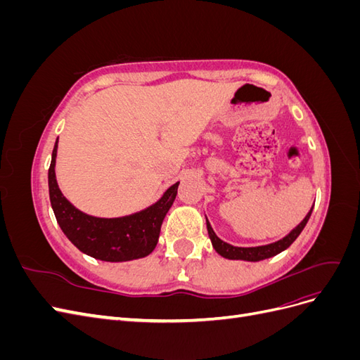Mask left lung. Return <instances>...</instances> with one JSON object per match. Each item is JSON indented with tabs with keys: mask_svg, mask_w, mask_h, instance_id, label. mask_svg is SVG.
Segmentation results:
<instances>
[{
	"mask_svg": "<svg viewBox=\"0 0 360 360\" xmlns=\"http://www.w3.org/2000/svg\"><path fill=\"white\" fill-rule=\"evenodd\" d=\"M314 205L311 207V210L308 212V214L304 216V219L296 226L292 228V230L285 236L282 237L281 240L275 242V243H269L264 246H255V248H238V246H233L230 243H226L224 240H221L219 237L216 236V233L213 231V228L209 222V219L205 217V222H207V231H209V237L212 240V245L214 248V250L217 254L224 258L228 259H243V261H261V259H266L270 257H275L278 254H281L282 250H285L296 238L299 237V234L302 233V230L304 228V225L308 224L311 213H312Z\"/></svg>",
	"mask_w": 360,
	"mask_h": 360,
	"instance_id": "left-lung-1",
	"label": "left lung"
}]
</instances>
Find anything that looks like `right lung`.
Returning a JSON list of instances; mask_svg holds the SVG:
<instances>
[{
    "label": "right lung",
    "mask_w": 360,
    "mask_h": 360,
    "mask_svg": "<svg viewBox=\"0 0 360 360\" xmlns=\"http://www.w3.org/2000/svg\"><path fill=\"white\" fill-rule=\"evenodd\" d=\"M58 138L48 172L49 200L63 233L81 252L96 259L120 263L144 258L155 250L163 219L176 200L179 183L168 188L159 201L138 213L122 217H96L76 209L61 193L56 177Z\"/></svg>",
    "instance_id": "obj_1"
}]
</instances>
